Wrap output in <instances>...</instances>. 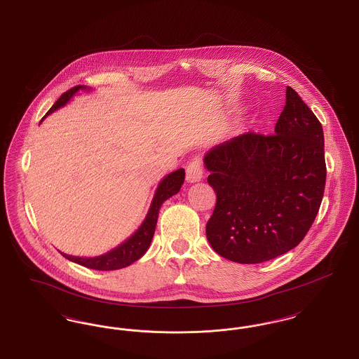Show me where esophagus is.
<instances>
[{
    "mask_svg": "<svg viewBox=\"0 0 359 359\" xmlns=\"http://www.w3.org/2000/svg\"><path fill=\"white\" fill-rule=\"evenodd\" d=\"M187 175H186V179L189 183H196L202 179L203 176V163H202V158L201 157H194L189 163L187 169H186Z\"/></svg>",
    "mask_w": 359,
    "mask_h": 359,
    "instance_id": "34e87169",
    "label": "esophagus"
}]
</instances>
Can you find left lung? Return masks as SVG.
<instances>
[{"instance_id": "left-lung-1", "label": "left lung", "mask_w": 359, "mask_h": 359, "mask_svg": "<svg viewBox=\"0 0 359 359\" xmlns=\"http://www.w3.org/2000/svg\"><path fill=\"white\" fill-rule=\"evenodd\" d=\"M217 203L206 225L212 250L243 264L293 250L311 229L325 187L324 134L316 115L286 88L275 133H245L205 156Z\"/></svg>"}]
</instances>
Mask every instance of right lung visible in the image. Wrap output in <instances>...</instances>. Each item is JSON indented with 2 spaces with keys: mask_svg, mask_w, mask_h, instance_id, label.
<instances>
[{
  "mask_svg": "<svg viewBox=\"0 0 359 359\" xmlns=\"http://www.w3.org/2000/svg\"><path fill=\"white\" fill-rule=\"evenodd\" d=\"M80 89H86V86L77 85L62 93L61 97L54 103V106L48 109L47 115L54 112L55 109L64 107L74 96V93H77ZM184 175H186L184 169L180 168L169 173L168 176H165L161 180V183L158 184V187L156 190L154 198L151 201V205L148 211V215L144 219L142 225L138 228L137 232L134 233L125 243H122L119 247H116L115 250L104 253V255L96 256V257H79V256H70L66 253H62V256L69 259L70 262H74L77 264H81V266L92 269V270H99V271L119 270V269L130 266L131 263L138 260L144 253L148 251L153 234L156 231V224H157L160 208L168 198L179 192L182 184L184 183Z\"/></svg>",
  "mask_w": 359,
  "mask_h": 359,
  "instance_id": "obj_1",
  "label": "right lung"
}]
</instances>
